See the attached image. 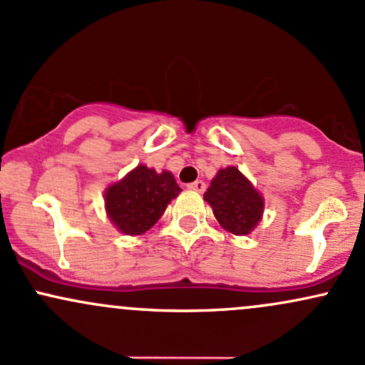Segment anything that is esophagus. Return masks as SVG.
<instances>
[{
	"label": "esophagus",
	"mask_w": 365,
	"mask_h": 365,
	"mask_svg": "<svg viewBox=\"0 0 365 365\" xmlns=\"http://www.w3.org/2000/svg\"><path fill=\"white\" fill-rule=\"evenodd\" d=\"M187 187H190V190L200 191V193H202V191H205V182H203V181H195V182L187 184Z\"/></svg>",
	"instance_id": "1"
}]
</instances>
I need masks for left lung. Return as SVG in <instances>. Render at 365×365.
I'll use <instances>...</instances> for the list:
<instances>
[{
    "label": "left lung",
    "mask_w": 365,
    "mask_h": 365,
    "mask_svg": "<svg viewBox=\"0 0 365 365\" xmlns=\"http://www.w3.org/2000/svg\"><path fill=\"white\" fill-rule=\"evenodd\" d=\"M203 198L212 207L219 225L235 235H249L264 207L261 195L235 167L221 168Z\"/></svg>",
    "instance_id": "1"
}]
</instances>
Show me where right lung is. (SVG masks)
Here are the masks:
<instances>
[{"label":"right lung","instance_id":"1","mask_svg":"<svg viewBox=\"0 0 365 365\" xmlns=\"http://www.w3.org/2000/svg\"><path fill=\"white\" fill-rule=\"evenodd\" d=\"M181 193L170 172L156 174L155 168L139 165L123 181L106 191L109 219L121 233L140 235L165 212L168 202Z\"/></svg>","mask_w":365,"mask_h":365}]
</instances>
